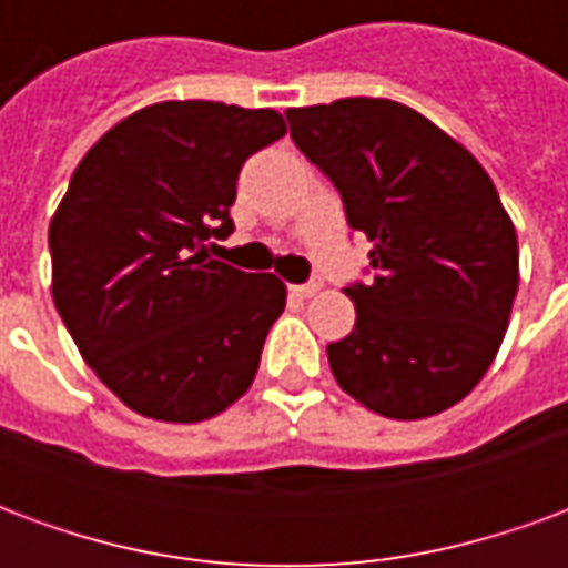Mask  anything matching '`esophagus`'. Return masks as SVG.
<instances>
[{
  "label": "esophagus",
  "instance_id": "obj_1",
  "mask_svg": "<svg viewBox=\"0 0 568 568\" xmlns=\"http://www.w3.org/2000/svg\"><path fill=\"white\" fill-rule=\"evenodd\" d=\"M322 285L320 283H301V285H288V292L295 297H313L320 292Z\"/></svg>",
  "mask_w": 568,
  "mask_h": 568
}]
</instances>
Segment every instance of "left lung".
Segmentation results:
<instances>
[{"label":"left lung","mask_w":568,"mask_h":568,"mask_svg":"<svg viewBox=\"0 0 568 568\" xmlns=\"http://www.w3.org/2000/svg\"><path fill=\"white\" fill-rule=\"evenodd\" d=\"M292 140L368 236L356 328L328 344L341 389L393 419L440 414L499 353L517 295V234L484 166L428 118L349 97L288 109Z\"/></svg>","instance_id":"8db88e82"}]
</instances>
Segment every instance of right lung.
<instances>
[{
  "instance_id": "add662e5",
  "label": "right lung",
  "mask_w": 568,
  "mask_h": 568,
  "mask_svg": "<svg viewBox=\"0 0 568 568\" xmlns=\"http://www.w3.org/2000/svg\"><path fill=\"white\" fill-rule=\"evenodd\" d=\"M280 136L273 109L173 100L124 118L72 173L48 231L57 313L142 417L200 423L255 381L285 285L206 252L234 231L246 158Z\"/></svg>"
}]
</instances>
